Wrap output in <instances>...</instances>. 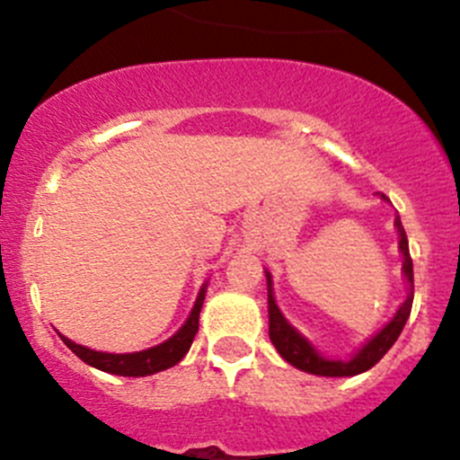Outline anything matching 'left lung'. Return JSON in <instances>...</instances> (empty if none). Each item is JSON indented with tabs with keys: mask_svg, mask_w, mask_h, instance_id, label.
I'll use <instances>...</instances> for the list:
<instances>
[{
	"mask_svg": "<svg viewBox=\"0 0 460 460\" xmlns=\"http://www.w3.org/2000/svg\"><path fill=\"white\" fill-rule=\"evenodd\" d=\"M378 196L383 198V200H387L383 193H378ZM394 226H396L398 231V252H401L402 256V278H405L407 296L401 303V307L396 309V314L385 323V327H380L372 338H367L349 358H329V356L320 354L318 347L314 345L307 336H303V333L285 318V314L278 307L276 296H273L271 273L264 269V276H267L269 338H271L273 347H276L278 354H280L287 363L294 365L300 372H307L314 376H329V378H342V376H358L367 372V369H372L374 365L392 349V345L398 341L402 327H405L407 318H410L411 303H414V264H411L410 258V244H407V235L405 229H402L401 216L394 217Z\"/></svg>",
	"mask_w": 460,
	"mask_h": 460,
	"instance_id": "1",
	"label": "left lung"
}]
</instances>
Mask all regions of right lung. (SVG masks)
<instances>
[{
    "label": "right lung",
    "mask_w": 460,
    "mask_h": 460,
    "mask_svg": "<svg viewBox=\"0 0 460 460\" xmlns=\"http://www.w3.org/2000/svg\"><path fill=\"white\" fill-rule=\"evenodd\" d=\"M207 287H208V280L200 287V294H198L196 305H193L191 314H189V318L184 320L182 327H180L169 341L160 342V345L155 347H148V349L131 351V354H111V351H97V349H91V347L77 345V342H73L71 338L62 336V333H59V338H62L64 345H66L77 358H82L86 365L100 369V372L115 374V376H133V378H137V376H151L157 372H164V369L178 365L180 360L187 356V351L191 349V342L198 333V324H200V312H202L204 296H207Z\"/></svg>",
    "instance_id": "1"
}]
</instances>
